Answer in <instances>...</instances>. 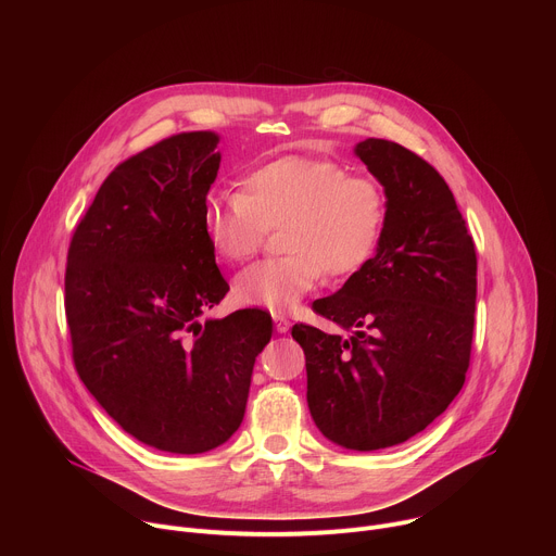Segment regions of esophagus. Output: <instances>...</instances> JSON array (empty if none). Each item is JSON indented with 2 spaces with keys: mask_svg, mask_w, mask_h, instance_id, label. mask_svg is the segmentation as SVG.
I'll use <instances>...</instances> for the list:
<instances>
[{
  "mask_svg": "<svg viewBox=\"0 0 556 556\" xmlns=\"http://www.w3.org/2000/svg\"><path fill=\"white\" fill-rule=\"evenodd\" d=\"M275 328H277V332H288L290 330V321L286 319V316H281V314H275Z\"/></svg>",
  "mask_w": 556,
  "mask_h": 556,
  "instance_id": "34e87169",
  "label": "esophagus"
}]
</instances>
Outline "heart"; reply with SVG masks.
<instances>
[{
	"label": "heart",
	"instance_id": "heart-1",
	"mask_svg": "<svg viewBox=\"0 0 556 556\" xmlns=\"http://www.w3.org/2000/svg\"><path fill=\"white\" fill-rule=\"evenodd\" d=\"M244 191L215 193L202 222L226 262H247L281 230L286 255L242 270L235 296L275 314L290 312L321 277H350L376 255L389 217L384 187L330 157L279 155L244 176Z\"/></svg>",
	"mask_w": 556,
	"mask_h": 556
}]
</instances>
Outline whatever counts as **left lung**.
<instances>
[{
	"instance_id": "obj_1",
	"label": "left lung",
	"mask_w": 556,
	"mask_h": 556,
	"mask_svg": "<svg viewBox=\"0 0 556 556\" xmlns=\"http://www.w3.org/2000/svg\"><path fill=\"white\" fill-rule=\"evenodd\" d=\"M389 198L371 262L312 309L354 334L294 324L307 407L319 431L354 451L401 444L427 429L459 393L478 299L472 235L444 178L412 149L356 144Z\"/></svg>"
}]
</instances>
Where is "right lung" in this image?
<instances>
[{
    "label": "right lung",
    "mask_w": 556,
    "mask_h": 556,
    "mask_svg": "<svg viewBox=\"0 0 556 556\" xmlns=\"http://www.w3.org/2000/svg\"><path fill=\"white\" fill-rule=\"evenodd\" d=\"M219 134L182 131L123 161L76 224L65 319L78 378L136 440L204 453L240 429L266 309L200 324L228 283L202 211L219 169Z\"/></svg>",
    "instance_id": "add662e5"
}]
</instances>
